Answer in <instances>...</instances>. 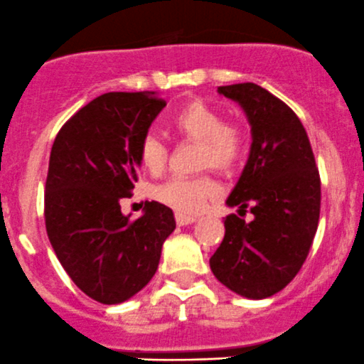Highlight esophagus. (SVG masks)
Here are the masks:
<instances>
[{"label": "esophagus", "instance_id": "obj_1", "mask_svg": "<svg viewBox=\"0 0 364 364\" xmlns=\"http://www.w3.org/2000/svg\"><path fill=\"white\" fill-rule=\"evenodd\" d=\"M175 221H177L178 226H186L196 221V218H194V215H186V214H181V212H177V214H175Z\"/></svg>", "mask_w": 364, "mask_h": 364}]
</instances>
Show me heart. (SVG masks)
<instances>
[{"instance_id":"b5f03b06","label":"heart","mask_w":364,"mask_h":364,"mask_svg":"<svg viewBox=\"0 0 364 364\" xmlns=\"http://www.w3.org/2000/svg\"><path fill=\"white\" fill-rule=\"evenodd\" d=\"M171 127L191 141H198V166L214 168L230 173L246 154V136L235 124H225L215 107L203 100H191L171 117ZM168 149L156 134L143 136L139 143V161L150 173H161L166 166ZM218 193V183L208 175L200 177H171L154 189L161 203L181 214H196Z\"/></svg>"}]
</instances>
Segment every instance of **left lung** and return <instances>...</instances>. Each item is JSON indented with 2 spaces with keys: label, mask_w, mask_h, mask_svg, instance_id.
<instances>
[{
  "label": "left lung",
  "mask_w": 364,
  "mask_h": 364,
  "mask_svg": "<svg viewBox=\"0 0 364 364\" xmlns=\"http://www.w3.org/2000/svg\"><path fill=\"white\" fill-rule=\"evenodd\" d=\"M251 125V150L226 205L250 208L253 221L226 215L225 239L210 258L215 278L247 299L285 289L303 267L320 215V177L297 114L255 82L219 86Z\"/></svg>",
  "instance_id": "8db88e82"
}]
</instances>
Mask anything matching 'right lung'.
Instances as JSON below:
<instances>
[{
    "label": "right lung",
    "mask_w": 364,
    "mask_h": 364,
    "mask_svg": "<svg viewBox=\"0 0 364 364\" xmlns=\"http://www.w3.org/2000/svg\"><path fill=\"white\" fill-rule=\"evenodd\" d=\"M164 106L156 92L104 93L68 118L53 143L49 242L77 289L102 304L124 303L152 279L175 230L163 203L146 201L136 221L120 208L138 182L139 143Z\"/></svg>",
    "instance_id": "add662e5"
}]
</instances>
